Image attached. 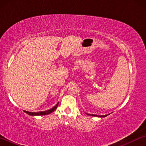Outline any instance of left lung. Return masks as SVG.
<instances>
[{
	"label": "left lung",
	"instance_id": "obj_1",
	"mask_svg": "<svg viewBox=\"0 0 146 146\" xmlns=\"http://www.w3.org/2000/svg\"><path fill=\"white\" fill-rule=\"evenodd\" d=\"M88 115H90V116H94V117H105L106 116L109 115L110 114H108V115H91V114H87Z\"/></svg>",
	"mask_w": 146,
	"mask_h": 146
}]
</instances>
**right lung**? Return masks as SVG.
Segmentation results:
<instances>
[{
	"mask_svg": "<svg viewBox=\"0 0 146 146\" xmlns=\"http://www.w3.org/2000/svg\"><path fill=\"white\" fill-rule=\"evenodd\" d=\"M58 105V103H57L56 104L55 106H54L53 108L50 109V110H49L48 111H40V112H36V113H35V112H29V111H24V112L27 114H28L29 115H31V116H35V115H48L49 113L53 112L54 111H55L56 108H57V106Z\"/></svg>",
	"mask_w": 146,
	"mask_h": 146,
	"instance_id": "right-lung-1",
	"label": "right lung"
}]
</instances>
